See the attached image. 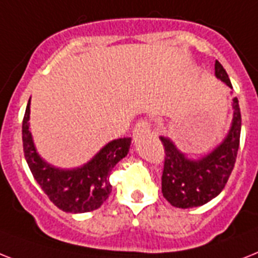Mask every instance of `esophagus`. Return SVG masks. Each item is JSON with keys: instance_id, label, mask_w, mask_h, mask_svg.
Listing matches in <instances>:
<instances>
[{"instance_id": "obj_1", "label": "esophagus", "mask_w": 258, "mask_h": 258, "mask_svg": "<svg viewBox=\"0 0 258 258\" xmlns=\"http://www.w3.org/2000/svg\"><path fill=\"white\" fill-rule=\"evenodd\" d=\"M144 134H151V123L146 120V119L139 120V122L136 123L135 128H134V138L138 139V138H140Z\"/></svg>"}]
</instances>
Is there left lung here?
Listing matches in <instances>:
<instances>
[{"instance_id":"1","label":"left lung","mask_w":258,"mask_h":258,"mask_svg":"<svg viewBox=\"0 0 258 258\" xmlns=\"http://www.w3.org/2000/svg\"><path fill=\"white\" fill-rule=\"evenodd\" d=\"M216 78L232 89L227 71L219 60L215 63ZM231 128L223 142L203 158L194 159L175 146L167 136H160L164 146L162 192L165 200L176 208H194L207 204L224 189L237 158L241 133V112L233 98Z\"/></svg>"}]
</instances>
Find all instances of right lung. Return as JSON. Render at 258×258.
Returning <instances> with one entry per match:
<instances>
[{"label": "right lung", "mask_w": 258, "mask_h": 258, "mask_svg": "<svg viewBox=\"0 0 258 258\" xmlns=\"http://www.w3.org/2000/svg\"><path fill=\"white\" fill-rule=\"evenodd\" d=\"M30 99L22 122V142L27 165L35 181L58 208L69 213H85L98 209L111 194V171L131 146V138L115 139L81 167L58 168L42 159L34 146L30 131Z\"/></svg>", "instance_id": "right-lung-1"}]
</instances>
